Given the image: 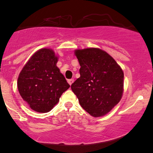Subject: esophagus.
<instances>
[{"instance_id": "1", "label": "esophagus", "mask_w": 153, "mask_h": 153, "mask_svg": "<svg viewBox=\"0 0 153 153\" xmlns=\"http://www.w3.org/2000/svg\"><path fill=\"white\" fill-rule=\"evenodd\" d=\"M67 82H68L69 84H70V86H71V85L72 84V83H73V82H74V80L73 79H69V80H67Z\"/></svg>"}]
</instances>
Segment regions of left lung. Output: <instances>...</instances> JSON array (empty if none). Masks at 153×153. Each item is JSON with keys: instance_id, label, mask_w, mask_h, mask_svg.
<instances>
[{"instance_id": "left-lung-1", "label": "left lung", "mask_w": 153, "mask_h": 153, "mask_svg": "<svg viewBox=\"0 0 153 153\" xmlns=\"http://www.w3.org/2000/svg\"><path fill=\"white\" fill-rule=\"evenodd\" d=\"M80 76L71 85L81 107L94 117L107 114L121 100L124 73L108 53L99 48L76 50Z\"/></svg>"}]
</instances>
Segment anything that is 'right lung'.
Masks as SVG:
<instances>
[{"label": "right lung", "mask_w": 153, "mask_h": 153, "mask_svg": "<svg viewBox=\"0 0 153 153\" xmlns=\"http://www.w3.org/2000/svg\"><path fill=\"white\" fill-rule=\"evenodd\" d=\"M58 57L52 49L36 51L19 75L17 89L32 110L47 113L55 106L70 85L56 66Z\"/></svg>", "instance_id": "obj_1"}]
</instances>
